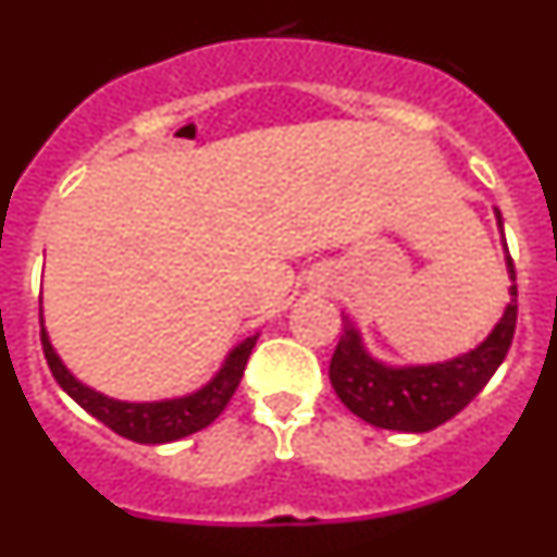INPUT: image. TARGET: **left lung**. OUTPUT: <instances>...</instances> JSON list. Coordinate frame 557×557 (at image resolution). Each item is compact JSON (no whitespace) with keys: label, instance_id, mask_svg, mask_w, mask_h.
I'll return each instance as SVG.
<instances>
[{"label":"left lung","instance_id":"1","mask_svg":"<svg viewBox=\"0 0 557 557\" xmlns=\"http://www.w3.org/2000/svg\"><path fill=\"white\" fill-rule=\"evenodd\" d=\"M494 214L502 231L505 268L510 275V301L499 323L480 346L460 357L430 362V366H387L368 351L359 329L346 318V329L329 366V379L339 401L354 416L379 430L430 432L455 418L488 385L516 332V270L505 243L499 209H494Z\"/></svg>","mask_w":557,"mask_h":557}]
</instances>
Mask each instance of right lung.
I'll use <instances>...</instances> for the list:
<instances>
[{
	"instance_id": "right-lung-1",
	"label": "right lung",
	"mask_w": 557,
	"mask_h": 557,
	"mask_svg": "<svg viewBox=\"0 0 557 557\" xmlns=\"http://www.w3.org/2000/svg\"><path fill=\"white\" fill-rule=\"evenodd\" d=\"M256 339H259V332L245 337L243 343H236L228 357L223 359L220 371L198 391L186 393V396L161 398V401H120V398H111L95 387L83 385L81 379L63 366V359L58 357L52 339L44 329L41 314L44 357H47V366L58 385L75 398L88 416H95L108 430L127 437V441H136V444H172V441H181L191 432L206 430L225 410L234 391L239 387V379H243Z\"/></svg>"
}]
</instances>
